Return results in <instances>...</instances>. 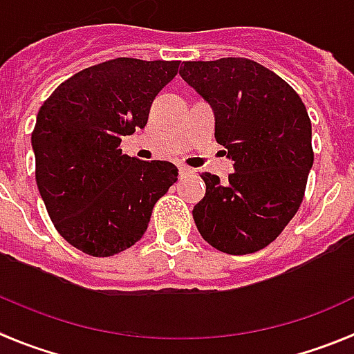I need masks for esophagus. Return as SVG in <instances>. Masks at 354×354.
Segmentation results:
<instances>
[{
	"label": "esophagus",
	"mask_w": 354,
	"mask_h": 354,
	"mask_svg": "<svg viewBox=\"0 0 354 354\" xmlns=\"http://www.w3.org/2000/svg\"><path fill=\"white\" fill-rule=\"evenodd\" d=\"M192 174H194V170H189V168H186V166H179V177H180V179H186V177H189Z\"/></svg>",
	"instance_id": "1"
}]
</instances>
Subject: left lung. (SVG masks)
<instances>
[{
	"mask_svg": "<svg viewBox=\"0 0 354 354\" xmlns=\"http://www.w3.org/2000/svg\"><path fill=\"white\" fill-rule=\"evenodd\" d=\"M179 74L212 106L215 139L235 170L224 183L201 175L206 195L195 204V226L223 253H255L302 203L313 166L308 110L284 79L246 57L186 61Z\"/></svg>",
	"mask_w": 354,
	"mask_h": 354,
	"instance_id": "1",
	"label": "left lung"
}]
</instances>
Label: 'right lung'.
I'll return each mask as SVG.
<instances>
[{
  "label": "right lung",
  "mask_w": 354,
  "mask_h": 354,
  "mask_svg": "<svg viewBox=\"0 0 354 354\" xmlns=\"http://www.w3.org/2000/svg\"><path fill=\"white\" fill-rule=\"evenodd\" d=\"M179 61L118 57L66 79L32 131L36 183L59 235L92 257H112L145 235L151 209L179 170L122 156L121 137L145 128Z\"/></svg>",
  "instance_id": "1"
}]
</instances>
